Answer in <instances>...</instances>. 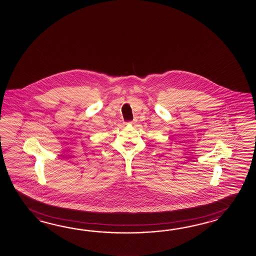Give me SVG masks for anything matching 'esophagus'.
<instances>
[{
    "label": "esophagus",
    "mask_w": 256,
    "mask_h": 256,
    "mask_svg": "<svg viewBox=\"0 0 256 256\" xmlns=\"http://www.w3.org/2000/svg\"><path fill=\"white\" fill-rule=\"evenodd\" d=\"M134 122H136V120H132V122H128V124H134Z\"/></svg>",
    "instance_id": "esophagus-1"
}]
</instances>
